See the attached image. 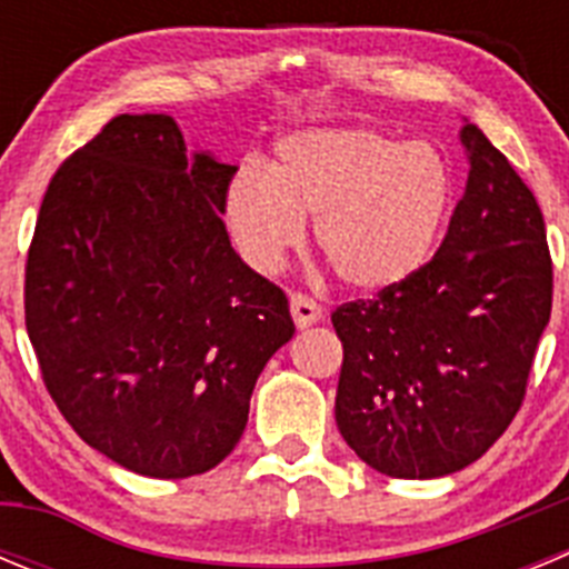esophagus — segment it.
Listing matches in <instances>:
<instances>
[{
	"label": "esophagus",
	"mask_w": 569,
	"mask_h": 569,
	"mask_svg": "<svg viewBox=\"0 0 569 569\" xmlns=\"http://www.w3.org/2000/svg\"><path fill=\"white\" fill-rule=\"evenodd\" d=\"M290 313H293V321L299 330L310 328V325H316V321L321 319V308L305 293L290 296Z\"/></svg>",
	"instance_id": "34e87169"
}]
</instances>
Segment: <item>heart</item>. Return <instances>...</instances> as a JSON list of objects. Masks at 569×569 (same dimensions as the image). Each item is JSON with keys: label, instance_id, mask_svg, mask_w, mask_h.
Returning <instances> with one entry per match:
<instances>
[{"label": "heart", "instance_id": "b5f03b06", "mask_svg": "<svg viewBox=\"0 0 569 569\" xmlns=\"http://www.w3.org/2000/svg\"><path fill=\"white\" fill-rule=\"evenodd\" d=\"M453 208V173L425 142L361 128L281 139L264 173L241 168L224 190L236 248L270 273L313 222L319 253L356 290L396 288L433 256Z\"/></svg>", "mask_w": 569, "mask_h": 569}]
</instances>
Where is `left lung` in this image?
I'll return each mask as SVG.
<instances>
[{"mask_svg": "<svg viewBox=\"0 0 569 569\" xmlns=\"http://www.w3.org/2000/svg\"><path fill=\"white\" fill-rule=\"evenodd\" d=\"M465 196L425 268L333 310L345 347L336 425L365 465L439 479L487 453L519 413L550 321L545 216L507 156L461 128Z\"/></svg>", "mask_w": 569, "mask_h": 569, "instance_id": "8db88e82", "label": "left lung"}]
</instances>
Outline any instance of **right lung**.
<instances>
[{
  "instance_id": "add662e5",
  "label": "right lung",
  "mask_w": 569,
  "mask_h": 569,
  "mask_svg": "<svg viewBox=\"0 0 569 569\" xmlns=\"http://www.w3.org/2000/svg\"><path fill=\"white\" fill-rule=\"evenodd\" d=\"M236 164L164 113H122L53 173L24 264V325L59 413L150 479L239 445L259 373L293 339L288 296L230 248Z\"/></svg>"
}]
</instances>
